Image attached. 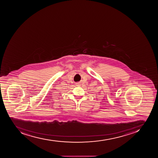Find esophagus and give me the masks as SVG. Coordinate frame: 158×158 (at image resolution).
<instances>
[{
  "mask_svg": "<svg viewBox=\"0 0 158 158\" xmlns=\"http://www.w3.org/2000/svg\"><path fill=\"white\" fill-rule=\"evenodd\" d=\"M76 85H77V86H79V85H80V83H76Z\"/></svg>",
  "mask_w": 158,
  "mask_h": 158,
  "instance_id": "1",
  "label": "esophagus"
}]
</instances>
